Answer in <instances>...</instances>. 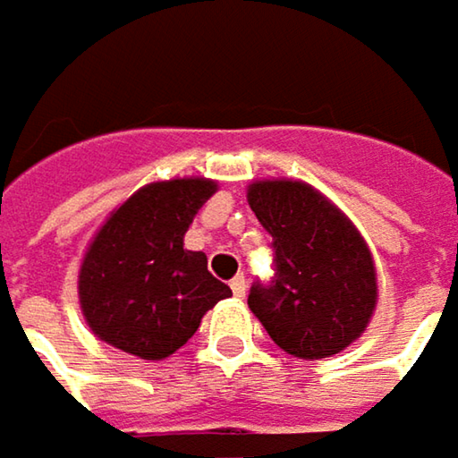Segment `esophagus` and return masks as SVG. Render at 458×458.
<instances>
[{
    "mask_svg": "<svg viewBox=\"0 0 458 458\" xmlns=\"http://www.w3.org/2000/svg\"><path fill=\"white\" fill-rule=\"evenodd\" d=\"M230 288H233V293H235L238 299H243V296H246V277H243V275H235V277L230 280Z\"/></svg>",
    "mask_w": 458,
    "mask_h": 458,
    "instance_id": "1",
    "label": "esophagus"
}]
</instances>
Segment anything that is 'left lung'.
<instances>
[{"mask_svg":"<svg viewBox=\"0 0 458 458\" xmlns=\"http://www.w3.org/2000/svg\"><path fill=\"white\" fill-rule=\"evenodd\" d=\"M249 207L272 235L275 280L251 285L249 310L291 356L341 353L377 307L372 251L352 220L304 181H254Z\"/></svg>","mask_w":458,"mask_h":458,"instance_id":"8db88e82","label":"left lung"}]
</instances>
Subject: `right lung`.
Returning a JSON list of instances; mask_svg holds the SVG:
<instances>
[{
  "mask_svg": "<svg viewBox=\"0 0 458 458\" xmlns=\"http://www.w3.org/2000/svg\"><path fill=\"white\" fill-rule=\"evenodd\" d=\"M215 191L209 178L146 183L97 230L78 272V301L99 341L159 361L233 293L207 270L204 251L183 246L188 225Z\"/></svg>",
  "mask_w": 458,
  "mask_h": 458,
  "instance_id": "add662e5",
  "label": "right lung"
}]
</instances>
